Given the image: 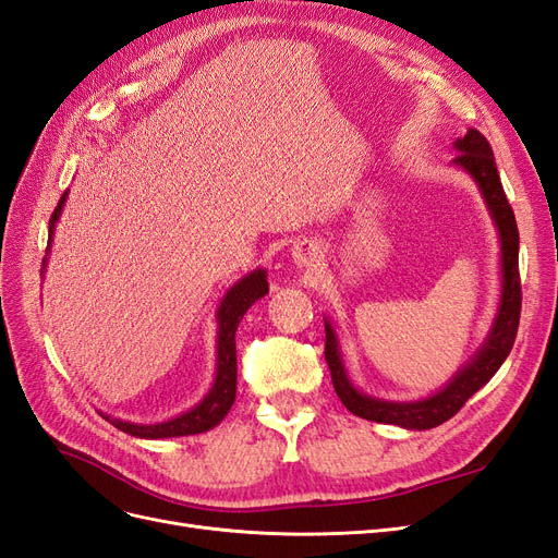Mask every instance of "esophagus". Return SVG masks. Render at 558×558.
Returning <instances> with one entry per match:
<instances>
[{
  "instance_id": "obj_1",
  "label": "esophagus",
  "mask_w": 558,
  "mask_h": 558,
  "mask_svg": "<svg viewBox=\"0 0 558 558\" xmlns=\"http://www.w3.org/2000/svg\"><path fill=\"white\" fill-rule=\"evenodd\" d=\"M293 256H295V260H298L300 265H312V263L316 260V246L310 244V242H302V244L295 246Z\"/></svg>"
}]
</instances>
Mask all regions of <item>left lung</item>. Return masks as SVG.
Returning <instances> with one entry per match:
<instances>
[{
  "label": "left lung",
  "mask_w": 558,
  "mask_h": 558,
  "mask_svg": "<svg viewBox=\"0 0 558 558\" xmlns=\"http://www.w3.org/2000/svg\"><path fill=\"white\" fill-rule=\"evenodd\" d=\"M453 148L459 156L453 158V165L465 170L475 183L480 185L482 197L492 214L494 223L498 228L500 238V275H502V291H500V305L494 318V326L488 330L486 342L482 349L472 356L459 373L451 377V381L440 388L435 396L414 400V402H391L379 400L373 396H365L359 391L347 377V369L342 363L340 342H337L335 330L330 320H326V363L330 367V377L335 393L340 396L344 408L367 421H377V424H393L410 430H428L445 424L459 412L468 398L475 396L480 388L492 379L498 367L508 359L512 351L517 328H519V314H521V281H519V230L514 221V211L510 207L508 197H505L502 183L498 177V167L494 160V150L488 146L486 137L477 130H468L461 140L453 142Z\"/></svg>",
  "instance_id": "8db88e82"
}]
</instances>
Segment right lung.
Here are the masks:
<instances>
[{
  "label": "right lung",
  "instance_id": "obj_1",
  "mask_svg": "<svg viewBox=\"0 0 558 558\" xmlns=\"http://www.w3.org/2000/svg\"><path fill=\"white\" fill-rule=\"evenodd\" d=\"M66 193H62L58 207L48 221V246L53 242L56 223L60 218V211L64 207ZM46 265V258H44ZM267 295V272L265 269H253L251 275L240 279L232 289L226 293L221 307L216 312L218 320V340H216V379L209 388V393L197 402L193 410L183 412L170 421H160V424H130V421L116 418L109 414H102L111 426L123 430L134 437H144V440H160V437H179V435H197L205 433L223 421V416L230 412L234 393H238V347H234V332L246 310L253 302Z\"/></svg>",
  "mask_w": 558,
  "mask_h": 558
}]
</instances>
